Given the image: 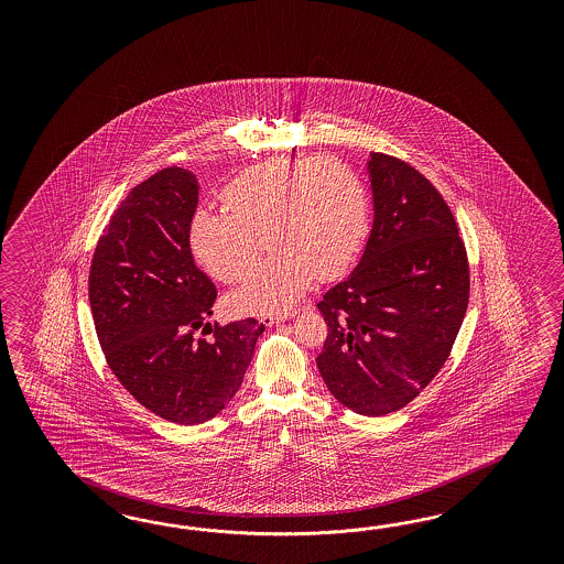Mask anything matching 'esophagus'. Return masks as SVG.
Returning <instances> with one entry per match:
<instances>
[{"instance_id":"1","label":"esophagus","mask_w":564,"mask_h":564,"mask_svg":"<svg viewBox=\"0 0 564 564\" xmlns=\"http://www.w3.org/2000/svg\"><path fill=\"white\" fill-rule=\"evenodd\" d=\"M291 316H293V314H281V316H262V318H260V323L267 326L279 325V323H285V321L291 318Z\"/></svg>"}]
</instances>
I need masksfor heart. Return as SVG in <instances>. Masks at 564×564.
I'll list each match as a JSON object with an SVG mask.
<instances>
[{"label":"heart","instance_id":"heart-1","mask_svg":"<svg viewBox=\"0 0 564 564\" xmlns=\"http://www.w3.org/2000/svg\"><path fill=\"white\" fill-rule=\"evenodd\" d=\"M229 213L198 208L189 250L206 273L238 283L267 238L274 257L229 297L238 314H285L314 279L345 273L368 236V196L356 171L337 159H273L239 173L223 189Z\"/></svg>","mask_w":564,"mask_h":564}]
</instances>
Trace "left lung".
Listing matches in <instances>:
<instances>
[{
	"instance_id": "obj_1",
	"label": "left lung",
	"mask_w": 564,
	"mask_h": 564,
	"mask_svg": "<svg viewBox=\"0 0 564 564\" xmlns=\"http://www.w3.org/2000/svg\"><path fill=\"white\" fill-rule=\"evenodd\" d=\"M375 223L356 271L318 302L328 335L316 366L333 397L387 415L451 356L469 302V264L438 189L410 163L372 153Z\"/></svg>"
}]
</instances>
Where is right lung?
Returning a JSON list of instances; mask_svg holds the SVG:
<instances>
[{
  "label": "right lung",
  "instance_id": "obj_1",
  "mask_svg": "<svg viewBox=\"0 0 564 564\" xmlns=\"http://www.w3.org/2000/svg\"><path fill=\"white\" fill-rule=\"evenodd\" d=\"M196 205L192 171H156L118 206L88 273L93 321L111 372L142 408L182 426L203 424L234 399L264 330L246 318L215 323L210 339L194 335L217 300L189 250Z\"/></svg>",
  "mask_w": 564,
  "mask_h": 564
}]
</instances>
